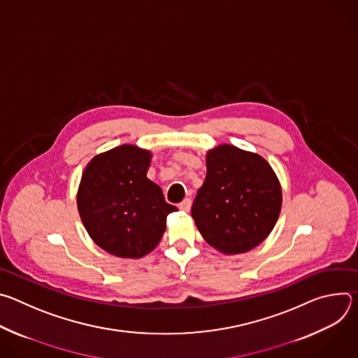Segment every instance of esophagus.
I'll use <instances>...</instances> for the list:
<instances>
[{
  "label": "esophagus",
  "mask_w": 358,
  "mask_h": 358,
  "mask_svg": "<svg viewBox=\"0 0 358 358\" xmlns=\"http://www.w3.org/2000/svg\"><path fill=\"white\" fill-rule=\"evenodd\" d=\"M191 203H192V201L189 199V198H185L180 206H178V208L181 210V211H185V213H188L189 210H191Z\"/></svg>",
  "instance_id": "obj_1"
}]
</instances>
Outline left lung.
<instances>
[{
	"label": "left lung",
	"mask_w": 358,
	"mask_h": 358,
	"mask_svg": "<svg viewBox=\"0 0 358 358\" xmlns=\"http://www.w3.org/2000/svg\"><path fill=\"white\" fill-rule=\"evenodd\" d=\"M280 208V182L264 157L231 144L207 152V177L191 215L211 246L227 255L253 249L271 234Z\"/></svg>",
	"instance_id": "8db88e82"
}]
</instances>
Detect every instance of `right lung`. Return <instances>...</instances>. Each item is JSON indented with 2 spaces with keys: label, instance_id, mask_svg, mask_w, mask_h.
<instances>
[{
  "label": "right lung",
  "instance_id": "add662e5",
  "mask_svg": "<svg viewBox=\"0 0 358 358\" xmlns=\"http://www.w3.org/2000/svg\"><path fill=\"white\" fill-rule=\"evenodd\" d=\"M151 152L123 144L93 157L78 189L80 220L97 246L119 258H141L155 249L167 215L177 207L147 178Z\"/></svg>",
  "mask_w": 358,
  "mask_h": 358
}]
</instances>
